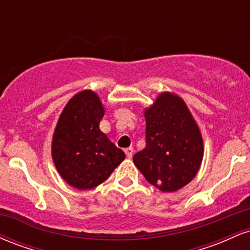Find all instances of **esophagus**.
<instances>
[{
    "label": "esophagus",
    "instance_id": "34e87169",
    "mask_svg": "<svg viewBox=\"0 0 250 250\" xmlns=\"http://www.w3.org/2000/svg\"><path fill=\"white\" fill-rule=\"evenodd\" d=\"M125 155H127L128 159H131V156H133V153H134V149L131 148V147L125 148Z\"/></svg>",
    "mask_w": 250,
    "mask_h": 250
}]
</instances>
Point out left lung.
Instances as JSON below:
<instances>
[{
  "label": "left lung",
  "mask_w": 250,
  "mask_h": 250,
  "mask_svg": "<svg viewBox=\"0 0 250 250\" xmlns=\"http://www.w3.org/2000/svg\"><path fill=\"white\" fill-rule=\"evenodd\" d=\"M146 148L133 161L150 185L176 191L199 171L203 157L200 129L180 96L162 93L145 110Z\"/></svg>",
  "instance_id": "obj_1"
}]
</instances>
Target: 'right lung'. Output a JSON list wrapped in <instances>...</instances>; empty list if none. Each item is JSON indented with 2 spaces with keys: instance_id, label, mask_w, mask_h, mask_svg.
<instances>
[{
  "instance_id": "right-lung-1",
  "label": "right lung",
  "mask_w": 250,
  "mask_h": 250,
  "mask_svg": "<svg viewBox=\"0 0 250 250\" xmlns=\"http://www.w3.org/2000/svg\"><path fill=\"white\" fill-rule=\"evenodd\" d=\"M100 97L83 90L71 97L57 121L51 143L54 165L71 187L87 190L108 179L125 155L100 130Z\"/></svg>"
}]
</instances>
